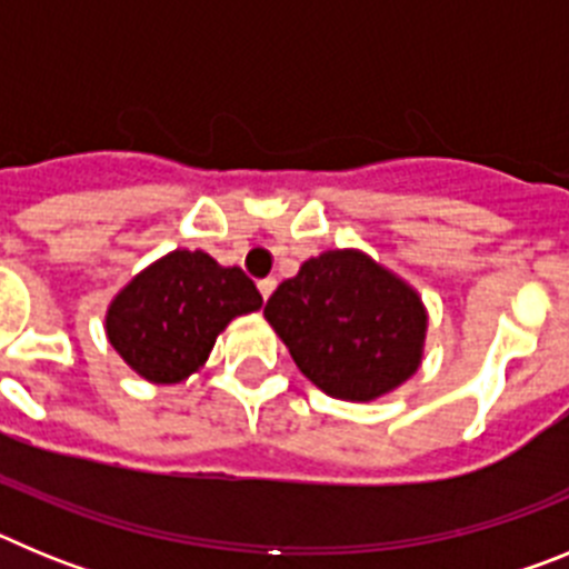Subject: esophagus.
Segmentation results:
<instances>
[{
	"mask_svg": "<svg viewBox=\"0 0 569 569\" xmlns=\"http://www.w3.org/2000/svg\"><path fill=\"white\" fill-rule=\"evenodd\" d=\"M273 290H276V279H273V276H268V279L259 281V293H261V299H264V301L270 299V293H273Z\"/></svg>",
	"mask_w": 569,
	"mask_h": 569,
	"instance_id": "obj_1",
	"label": "esophagus"
}]
</instances>
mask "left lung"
Masks as SVG:
<instances>
[{
	"label": "left lung",
	"mask_w": 569,
	"mask_h": 569,
	"mask_svg": "<svg viewBox=\"0 0 569 569\" xmlns=\"http://www.w3.org/2000/svg\"><path fill=\"white\" fill-rule=\"evenodd\" d=\"M264 319L301 373L333 399H379L405 385L425 353L421 296L361 250L305 261L270 296Z\"/></svg>",
	"instance_id": "left-lung-1"
}]
</instances>
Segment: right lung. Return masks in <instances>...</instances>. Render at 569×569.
<instances>
[{
	"label": "right lung",
	"mask_w": 569,
	"mask_h": 569,
	"mask_svg": "<svg viewBox=\"0 0 569 569\" xmlns=\"http://www.w3.org/2000/svg\"><path fill=\"white\" fill-rule=\"evenodd\" d=\"M259 308L261 293L239 268H222L204 250H173L116 293L104 330L142 379L176 385L208 361L236 316Z\"/></svg>",
	"instance_id": "add662e5"
}]
</instances>
